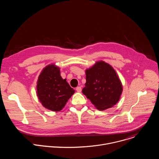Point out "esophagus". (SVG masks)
I'll use <instances>...</instances> for the list:
<instances>
[{
	"label": "esophagus",
	"mask_w": 159,
	"mask_h": 159,
	"mask_svg": "<svg viewBox=\"0 0 159 159\" xmlns=\"http://www.w3.org/2000/svg\"><path fill=\"white\" fill-rule=\"evenodd\" d=\"M76 90H77V92L80 93V92L82 91V88H81V87H77L76 88Z\"/></svg>",
	"instance_id": "obj_1"
}]
</instances>
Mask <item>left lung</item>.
<instances>
[{"label":"left lung","mask_w":159,"mask_h":159,"mask_svg":"<svg viewBox=\"0 0 159 159\" xmlns=\"http://www.w3.org/2000/svg\"><path fill=\"white\" fill-rule=\"evenodd\" d=\"M86 83L82 93L99 110L115 105L120 99L123 86L114 69L103 61L85 70Z\"/></svg>","instance_id":"1"}]
</instances>
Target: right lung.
<instances>
[{"label":"right lung","mask_w":159,"mask_h":159,"mask_svg":"<svg viewBox=\"0 0 159 159\" xmlns=\"http://www.w3.org/2000/svg\"><path fill=\"white\" fill-rule=\"evenodd\" d=\"M66 79L60 76V68L48 65L41 71L37 82V96L42 105L53 111H59L75 93Z\"/></svg>","instance_id":"obj_1"}]
</instances>
